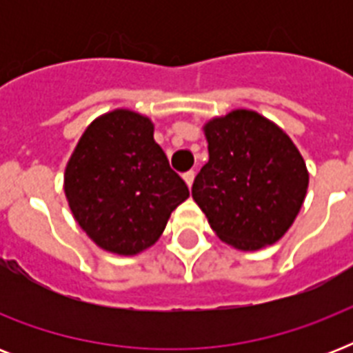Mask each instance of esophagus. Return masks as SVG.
<instances>
[{
  "instance_id": "esophagus-1",
  "label": "esophagus",
  "mask_w": 353,
  "mask_h": 353,
  "mask_svg": "<svg viewBox=\"0 0 353 353\" xmlns=\"http://www.w3.org/2000/svg\"><path fill=\"white\" fill-rule=\"evenodd\" d=\"M194 177H196V174H194V170H188L183 174V179H185V183L188 185V188L192 187V183H194Z\"/></svg>"
}]
</instances>
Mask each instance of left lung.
Listing matches in <instances>:
<instances>
[{
  "mask_svg": "<svg viewBox=\"0 0 353 353\" xmlns=\"http://www.w3.org/2000/svg\"><path fill=\"white\" fill-rule=\"evenodd\" d=\"M209 163L192 198L227 245L258 251L290 231L307 192L306 163L290 135L252 110L203 124Z\"/></svg>",
  "mask_w": 353,
  "mask_h": 353,
  "instance_id": "obj_1",
  "label": "left lung"
}]
</instances>
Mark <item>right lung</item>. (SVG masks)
I'll return each instance as SVG.
<instances>
[{"label": "right lung", "instance_id": "obj_1", "mask_svg": "<svg viewBox=\"0 0 353 353\" xmlns=\"http://www.w3.org/2000/svg\"><path fill=\"white\" fill-rule=\"evenodd\" d=\"M63 192L80 229L121 256L154 245L190 196L154 141V122L126 108L85 128L65 165Z\"/></svg>", "mask_w": 353, "mask_h": 353}]
</instances>
